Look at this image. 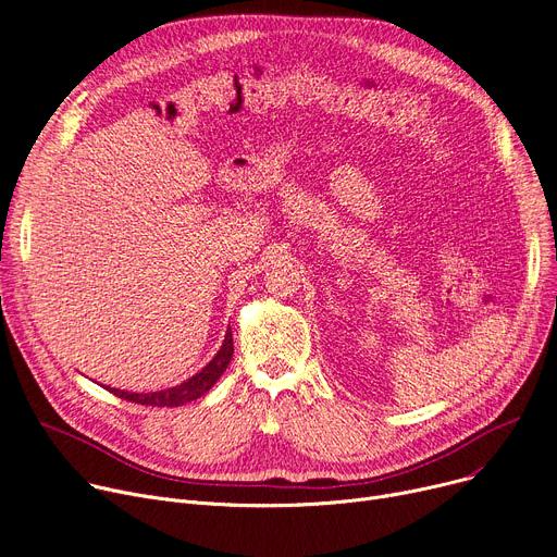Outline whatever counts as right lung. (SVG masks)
<instances>
[{"label": "right lung", "instance_id": "obj_1", "mask_svg": "<svg viewBox=\"0 0 557 557\" xmlns=\"http://www.w3.org/2000/svg\"><path fill=\"white\" fill-rule=\"evenodd\" d=\"M233 358V333L231 329L224 335V342L220 351L215 354V358L210 360L201 372H197L193 379L183 381L176 387H168L161 392H149V394H138V392H124V389H115L111 387V392L124 401L131 404H140V406H151V408H178L190 401H197L199 396H203L210 387L218 383V379L226 372V367Z\"/></svg>", "mask_w": 557, "mask_h": 557}]
</instances>
